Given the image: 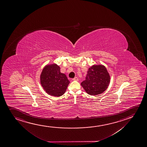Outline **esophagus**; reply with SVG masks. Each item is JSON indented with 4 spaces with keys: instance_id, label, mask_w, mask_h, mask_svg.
<instances>
[{
    "instance_id": "1",
    "label": "esophagus",
    "mask_w": 147,
    "mask_h": 147,
    "mask_svg": "<svg viewBox=\"0 0 147 147\" xmlns=\"http://www.w3.org/2000/svg\"><path fill=\"white\" fill-rule=\"evenodd\" d=\"M73 80H76V81H78V78H77V77H76V78H73Z\"/></svg>"
}]
</instances>
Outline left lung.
<instances>
[{
    "mask_svg": "<svg viewBox=\"0 0 147 147\" xmlns=\"http://www.w3.org/2000/svg\"><path fill=\"white\" fill-rule=\"evenodd\" d=\"M110 82V75L105 67L94 65L88 69L86 80L81 86L88 94L96 96L106 90Z\"/></svg>",
    "mask_w": 147,
    "mask_h": 147,
    "instance_id": "1",
    "label": "left lung"
}]
</instances>
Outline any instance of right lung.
I'll list each match as a JSON object with an SVG mask.
<instances>
[{
  "label": "right lung",
  "instance_id": "obj_1",
  "mask_svg": "<svg viewBox=\"0 0 147 147\" xmlns=\"http://www.w3.org/2000/svg\"><path fill=\"white\" fill-rule=\"evenodd\" d=\"M69 81L65 74L61 73L57 65H47L40 75V83L48 94L59 97L65 94Z\"/></svg>",
  "mask_w": 147,
  "mask_h": 147
}]
</instances>
